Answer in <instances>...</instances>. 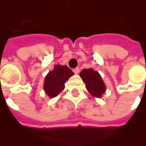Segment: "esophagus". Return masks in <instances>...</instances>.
I'll return each instance as SVG.
<instances>
[{"instance_id": "esophagus-1", "label": "esophagus", "mask_w": 146, "mask_h": 146, "mask_svg": "<svg viewBox=\"0 0 146 146\" xmlns=\"http://www.w3.org/2000/svg\"><path fill=\"white\" fill-rule=\"evenodd\" d=\"M73 71L74 72V73H76V74H78V73H80V68H79V67L74 68L73 70Z\"/></svg>"}]
</instances>
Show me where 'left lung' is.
I'll use <instances>...</instances> for the list:
<instances>
[{"instance_id":"left-lung-1","label":"left lung","mask_w":146,"mask_h":146,"mask_svg":"<svg viewBox=\"0 0 146 146\" xmlns=\"http://www.w3.org/2000/svg\"><path fill=\"white\" fill-rule=\"evenodd\" d=\"M80 76L86 83L87 90L93 96L100 98L105 92L106 87L97 71L91 68L83 69L80 73Z\"/></svg>"}]
</instances>
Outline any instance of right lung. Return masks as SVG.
I'll return each mask as SVG.
<instances>
[{
    "mask_svg": "<svg viewBox=\"0 0 146 146\" xmlns=\"http://www.w3.org/2000/svg\"><path fill=\"white\" fill-rule=\"evenodd\" d=\"M73 75V72L66 66L56 65L44 79V89L50 98L57 96L64 89V83Z\"/></svg>",
    "mask_w": 146,
    "mask_h": 146,
    "instance_id": "right-lung-1",
    "label": "right lung"
}]
</instances>
